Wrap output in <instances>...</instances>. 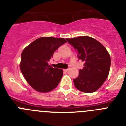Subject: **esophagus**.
I'll list each match as a JSON object with an SVG mask.
<instances>
[{
	"instance_id": "obj_1",
	"label": "esophagus",
	"mask_w": 126,
	"mask_h": 126,
	"mask_svg": "<svg viewBox=\"0 0 126 126\" xmlns=\"http://www.w3.org/2000/svg\"><path fill=\"white\" fill-rule=\"evenodd\" d=\"M68 70H69V69H64V71H65V72H68Z\"/></svg>"
}]
</instances>
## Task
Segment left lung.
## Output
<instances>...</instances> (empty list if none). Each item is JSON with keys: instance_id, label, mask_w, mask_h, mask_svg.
<instances>
[{"instance_id": "8db88e82", "label": "left lung", "mask_w": 126, "mask_h": 126, "mask_svg": "<svg viewBox=\"0 0 126 126\" xmlns=\"http://www.w3.org/2000/svg\"><path fill=\"white\" fill-rule=\"evenodd\" d=\"M77 53L79 59L84 62L78 77L74 79L75 87L85 93L98 90L107 78L111 58L105 47L96 39L88 36L67 38Z\"/></svg>"}]
</instances>
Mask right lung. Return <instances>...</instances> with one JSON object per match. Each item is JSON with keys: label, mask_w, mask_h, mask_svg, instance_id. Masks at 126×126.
I'll return each instance as SVG.
<instances>
[{"label": "right lung", "mask_w": 126, "mask_h": 126, "mask_svg": "<svg viewBox=\"0 0 126 126\" xmlns=\"http://www.w3.org/2000/svg\"><path fill=\"white\" fill-rule=\"evenodd\" d=\"M61 38L42 37L27 46L21 54V71L33 88L41 93L54 90L60 83L63 70L49 65L54 52L66 43Z\"/></svg>", "instance_id": "obj_1"}]
</instances>
